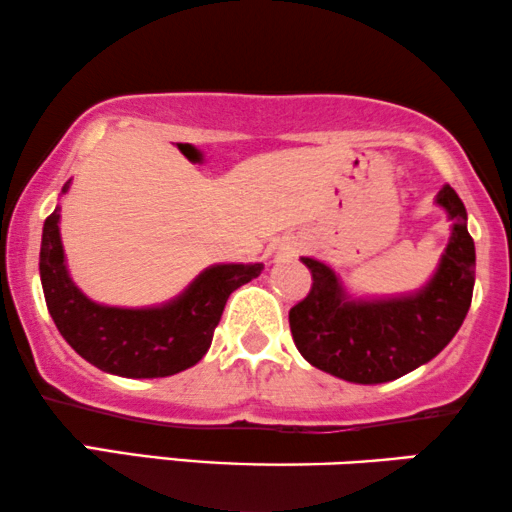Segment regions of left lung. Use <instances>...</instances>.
Masks as SVG:
<instances>
[{
	"label": "left lung",
	"instance_id": "left-lung-1",
	"mask_svg": "<svg viewBox=\"0 0 512 512\" xmlns=\"http://www.w3.org/2000/svg\"><path fill=\"white\" fill-rule=\"evenodd\" d=\"M435 202L447 211L451 237L435 275L414 294L355 298L327 263L301 258L313 287L289 310V327L313 367L362 386L388 383L433 360L456 336L473 301L475 242L451 185Z\"/></svg>",
	"mask_w": 512,
	"mask_h": 512
}]
</instances>
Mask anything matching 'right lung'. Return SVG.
<instances>
[{"mask_svg": "<svg viewBox=\"0 0 512 512\" xmlns=\"http://www.w3.org/2000/svg\"><path fill=\"white\" fill-rule=\"evenodd\" d=\"M70 181L63 185V195ZM58 209L44 221L39 277L46 308L77 355L108 374L162 378L190 369L207 355L228 296L261 275L263 263H218L169 303L112 308L86 298L72 282L61 242Z\"/></svg>", "mask_w": 512, "mask_h": 512, "instance_id": "obj_1", "label": "right lung"}]
</instances>
